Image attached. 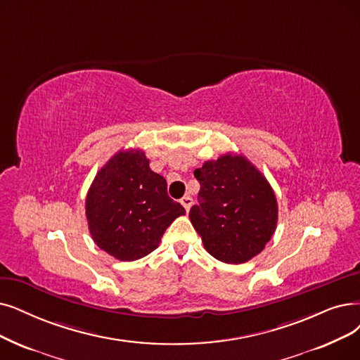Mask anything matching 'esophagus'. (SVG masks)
<instances>
[{"label":"esophagus","instance_id":"1","mask_svg":"<svg viewBox=\"0 0 360 360\" xmlns=\"http://www.w3.org/2000/svg\"><path fill=\"white\" fill-rule=\"evenodd\" d=\"M180 204L184 207L186 211H189L191 207H192V204H193V199H192L189 195H188V196H183V198L180 199Z\"/></svg>","mask_w":360,"mask_h":360}]
</instances>
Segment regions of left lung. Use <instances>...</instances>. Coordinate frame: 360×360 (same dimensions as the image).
I'll list each match as a JSON object with an SVG mask.
<instances>
[{
	"label": "left lung",
	"instance_id": "1",
	"mask_svg": "<svg viewBox=\"0 0 360 360\" xmlns=\"http://www.w3.org/2000/svg\"><path fill=\"white\" fill-rule=\"evenodd\" d=\"M200 184L189 219L205 250L229 264L247 263L275 233V192L245 156L226 153L195 169Z\"/></svg>",
	"mask_w": 360,
	"mask_h": 360
}]
</instances>
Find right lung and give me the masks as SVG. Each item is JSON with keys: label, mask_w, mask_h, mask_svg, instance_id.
I'll use <instances>...</instances> for the list:
<instances>
[{"label": "right lung", "mask_w": 360, "mask_h": 360, "mask_svg": "<svg viewBox=\"0 0 360 360\" xmlns=\"http://www.w3.org/2000/svg\"><path fill=\"white\" fill-rule=\"evenodd\" d=\"M184 214L140 149L115 153L96 174L85 199L96 245L121 262L139 260L156 250L167 227Z\"/></svg>", "instance_id": "obj_1"}]
</instances>
